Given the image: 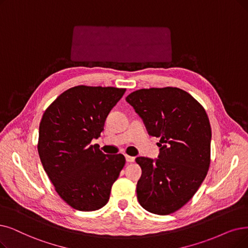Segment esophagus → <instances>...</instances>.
I'll use <instances>...</instances> for the list:
<instances>
[{
  "instance_id": "1",
  "label": "esophagus",
  "mask_w": 248,
  "mask_h": 248,
  "mask_svg": "<svg viewBox=\"0 0 248 248\" xmlns=\"http://www.w3.org/2000/svg\"><path fill=\"white\" fill-rule=\"evenodd\" d=\"M125 157H126L127 163H132V162H134V160H135L134 156H130V155H125Z\"/></svg>"
}]
</instances>
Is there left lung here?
I'll return each mask as SVG.
<instances>
[{
    "mask_svg": "<svg viewBox=\"0 0 248 248\" xmlns=\"http://www.w3.org/2000/svg\"><path fill=\"white\" fill-rule=\"evenodd\" d=\"M151 135L161 137L160 155L138 156L142 174L138 202L147 212L170 215L189 202L209 171L212 129L203 107L177 87L142 88L127 95Z\"/></svg>",
    "mask_w": 248,
    "mask_h": 248,
    "instance_id": "left-lung-1",
    "label": "left lung"
}]
</instances>
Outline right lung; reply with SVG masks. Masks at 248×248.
Listing matches in <instances>:
<instances>
[{
    "mask_svg": "<svg viewBox=\"0 0 248 248\" xmlns=\"http://www.w3.org/2000/svg\"><path fill=\"white\" fill-rule=\"evenodd\" d=\"M126 88L77 85L59 95L39 123L37 152L59 196L82 212L101 209L110 199L125 156L105 155L93 138Z\"/></svg>",
    "mask_w": 248,
    "mask_h": 248,
    "instance_id": "right-lung-1",
    "label": "right lung"
}]
</instances>
